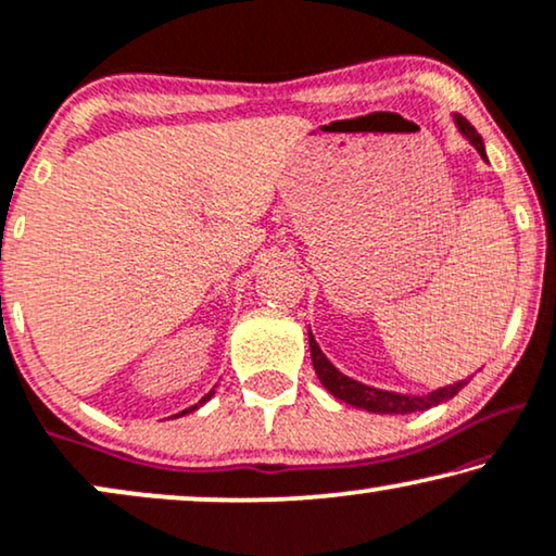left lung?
Listing matches in <instances>:
<instances>
[{
    "label": "left lung",
    "instance_id": "obj_1",
    "mask_svg": "<svg viewBox=\"0 0 556 556\" xmlns=\"http://www.w3.org/2000/svg\"><path fill=\"white\" fill-rule=\"evenodd\" d=\"M455 122H457V127H460L463 135L470 139L472 147L480 152V157H485L483 139H480L478 131L472 129L470 124L460 116H457ZM309 355H313V366H315L317 379H320L323 387L328 389L332 396L340 399V402L358 406V409H366L374 414H412V412L429 409V406H438L442 402H447V399H453L457 391L468 383V381H457V383H453V387H442L427 396H406V394H394V391L371 389V387H366V383L348 379V376L340 374L338 368L332 366L328 358H325L323 351L313 340V336H309Z\"/></svg>",
    "mask_w": 556,
    "mask_h": 556
}]
</instances>
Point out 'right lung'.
<instances>
[{
    "instance_id": "right-lung-1",
    "label": "right lung",
    "mask_w": 556,
    "mask_h": 556,
    "mask_svg": "<svg viewBox=\"0 0 556 556\" xmlns=\"http://www.w3.org/2000/svg\"><path fill=\"white\" fill-rule=\"evenodd\" d=\"M213 396V391H211V394H205L203 399H201V402H198L195 406H190V409H185V412H180V414H188V412H192V409H198V406H201V404H205V402H208V399ZM180 414H175V417H180Z\"/></svg>"
}]
</instances>
